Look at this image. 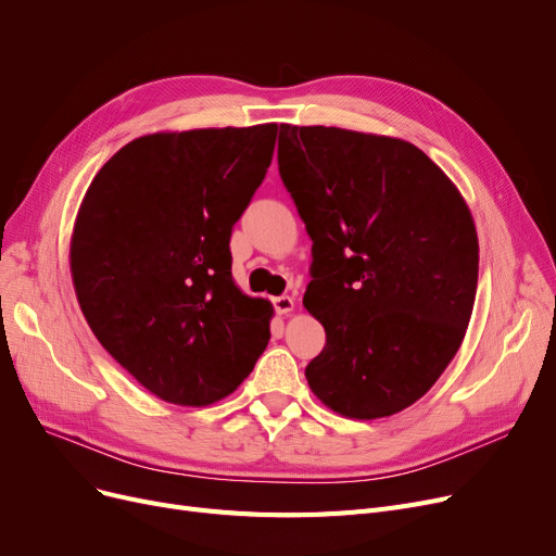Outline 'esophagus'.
Returning a JSON list of instances; mask_svg holds the SVG:
<instances>
[{
	"instance_id": "esophagus-1",
	"label": "esophagus",
	"mask_w": 556,
	"mask_h": 556,
	"mask_svg": "<svg viewBox=\"0 0 556 556\" xmlns=\"http://www.w3.org/2000/svg\"><path fill=\"white\" fill-rule=\"evenodd\" d=\"M273 306L279 315H288L290 311L295 308V300L290 295H279V298H273Z\"/></svg>"
}]
</instances>
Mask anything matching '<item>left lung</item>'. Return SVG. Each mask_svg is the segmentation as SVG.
Listing matches in <instances>:
<instances>
[{"label": "left lung", "instance_id": "8db88e82", "mask_svg": "<svg viewBox=\"0 0 556 556\" xmlns=\"http://www.w3.org/2000/svg\"><path fill=\"white\" fill-rule=\"evenodd\" d=\"M277 162L313 241L304 306L327 331L306 381L344 417L401 413L434 386L469 327L471 212L403 139L281 124Z\"/></svg>", "mask_w": 556, "mask_h": 556}]
</instances>
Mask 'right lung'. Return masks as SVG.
<instances>
[{"mask_svg": "<svg viewBox=\"0 0 556 556\" xmlns=\"http://www.w3.org/2000/svg\"><path fill=\"white\" fill-rule=\"evenodd\" d=\"M277 124L157 132L116 151L87 189L72 279L105 352L155 396L210 405L270 340L273 306L231 279V227L273 162Z\"/></svg>", "mask_w": 556, "mask_h": 556, "instance_id": "1", "label": "right lung"}]
</instances>
